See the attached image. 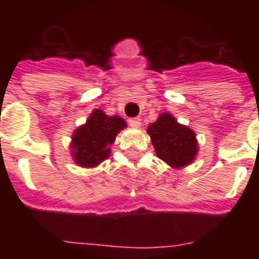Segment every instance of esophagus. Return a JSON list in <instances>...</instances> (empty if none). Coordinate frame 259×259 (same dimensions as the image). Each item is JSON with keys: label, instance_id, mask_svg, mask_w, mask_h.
<instances>
[{"label": "esophagus", "instance_id": "obj_1", "mask_svg": "<svg viewBox=\"0 0 259 259\" xmlns=\"http://www.w3.org/2000/svg\"><path fill=\"white\" fill-rule=\"evenodd\" d=\"M129 125L132 126V127H140V126H141V118L140 117L130 118Z\"/></svg>", "mask_w": 259, "mask_h": 259}]
</instances>
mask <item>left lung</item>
<instances>
[{"mask_svg":"<svg viewBox=\"0 0 259 259\" xmlns=\"http://www.w3.org/2000/svg\"><path fill=\"white\" fill-rule=\"evenodd\" d=\"M156 154L173 168H183L193 161L197 153L195 133L187 126L180 125L168 113L161 114L148 127Z\"/></svg>","mask_w":259,"mask_h":259,"instance_id":"obj_1","label":"left lung"}]
</instances>
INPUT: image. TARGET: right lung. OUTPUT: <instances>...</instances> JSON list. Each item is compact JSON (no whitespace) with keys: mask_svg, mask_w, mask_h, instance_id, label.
I'll return each instance as SVG.
<instances>
[{"mask_svg":"<svg viewBox=\"0 0 259 259\" xmlns=\"http://www.w3.org/2000/svg\"><path fill=\"white\" fill-rule=\"evenodd\" d=\"M126 122L118 115L107 117L102 110H94L86 125L75 130L72 136V156L76 164L91 168L109 157L110 148Z\"/></svg>","mask_w":259,"mask_h":259,"instance_id":"right-lung-1","label":"right lung"}]
</instances>
